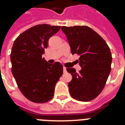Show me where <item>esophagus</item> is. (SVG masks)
<instances>
[{"label": "esophagus", "mask_w": 125, "mask_h": 125, "mask_svg": "<svg viewBox=\"0 0 125 125\" xmlns=\"http://www.w3.org/2000/svg\"><path fill=\"white\" fill-rule=\"evenodd\" d=\"M63 73H67V69H66V68H65V67H63Z\"/></svg>", "instance_id": "obj_1"}]
</instances>
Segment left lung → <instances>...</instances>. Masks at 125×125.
Masks as SVG:
<instances>
[{
  "label": "left lung",
  "instance_id": "1",
  "mask_svg": "<svg viewBox=\"0 0 125 125\" xmlns=\"http://www.w3.org/2000/svg\"><path fill=\"white\" fill-rule=\"evenodd\" d=\"M72 54L79 55V73L67 68L72 75L68 83L71 96L78 101H89L96 98L105 86L111 72L112 56L110 47L97 32L88 26H62Z\"/></svg>",
  "mask_w": 125,
  "mask_h": 125
}]
</instances>
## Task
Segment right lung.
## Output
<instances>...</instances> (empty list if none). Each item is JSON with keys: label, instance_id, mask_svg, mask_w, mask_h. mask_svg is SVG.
<instances>
[{"label": "right lung", "instance_id": "obj_1", "mask_svg": "<svg viewBox=\"0 0 125 125\" xmlns=\"http://www.w3.org/2000/svg\"><path fill=\"white\" fill-rule=\"evenodd\" d=\"M60 29L48 24L36 25L20 34L13 44L12 73L20 91L32 102L44 103L51 100L63 73L59 62L51 64L42 57L49 38Z\"/></svg>", "mask_w": 125, "mask_h": 125}]
</instances>
